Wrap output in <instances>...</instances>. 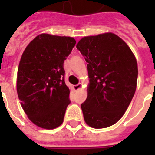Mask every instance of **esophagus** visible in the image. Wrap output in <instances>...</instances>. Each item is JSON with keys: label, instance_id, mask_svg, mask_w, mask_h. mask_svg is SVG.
<instances>
[{"label": "esophagus", "instance_id": "esophagus-1", "mask_svg": "<svg viewBox=\"0 0 155 155\" xmlns=\"http://www.w3.org/2000/svg\"><path fill=\"white\" fill-rule=\"evenodd\" d=\"M82 86H83L82 84H78L77 85H74V86H73V88H74L75 91H78V90L81 89Z\"/></svg>", "mask_w": 155, "mask_h": 155}]
</instances>
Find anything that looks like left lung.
Instances as JSON below:
<instances>
[{
  "instance_id": "left-lung-1",
  "label": "left lung",
  "mask_w": 155,
  "mask_h": 155,
  "mask_svg": "<svg viewBox=\"0 0 155 155\" xmlns=\"http://www.w3.org/2000/svg\"><path fill=\"white\" fill-rule=\"evenodd\" d=\"M87 63V97L81 104L86 124L109 127L122 117L137 87V63L130 47L111 32L82 38L76 45Z\"/></svg>"
}]
</instances>
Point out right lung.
I'll return each mask as SVG.
<instances>
[{"label": "right lung", "mask_w": 155, "mask_h": 155, "mask_svg": "<svg viewBox=\"0 0 155 155\" xmlns=\"http://www.w3.org/2000/svg\"><path fill=\"white\" fill-rule=\"evenodd\" d=\"M75 43L74 38L41 34L22 53L17 92L27 117L38 127L53 130L63 122L70 104L63 63Z\"/></svg>", "instance_id": "right-lung-1"}]
</instances>
